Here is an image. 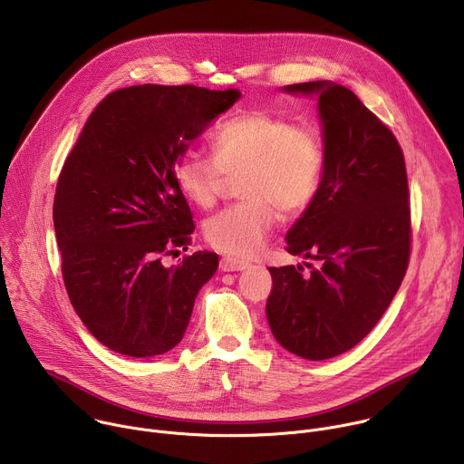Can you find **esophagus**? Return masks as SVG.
<instances>
[{
  "mask_svg": "<svg viewBox=\"0 0 464 464\" xmlns=\"http://www.w3.org/2000/svg\"><path fill=\"white\" fill-rule=\"evenodd\" d=\"M246 268H249V262L237 260V258H231V256L220 258V270L222 272H244Z\"/></svg>",
  "mask_w": 464,
  "mask_h": 464,
  "instance_id": "34e87169",
  "label": "esophagus"
}]
</instances>
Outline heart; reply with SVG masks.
I'll list each match as a JSON object with an SVG mask.
<instances>
[{
  "label": "heart",
  "mask_w": 464,
  "mask_h": 464,
  "mask_svg": "<svg viewBox=\"0 0 464 464\" xmlns=\"http://www.w3.org/2000/svg\"><path fill=\"white\" fill-rule=\"evenodd\" d=\"M213 152H183L174 165L179 190L198 208H211L227 174H242L246 202L206 222V240L218 251L247 258L266 244L277 209L303 211L317 192L324 152L317 131L286 117L247 110L222 121L213 134Z\"/></svg>",
  "instance_id": "heart-1"
}]
</instances>
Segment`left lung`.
<instances>
[{
	"label": "left lung",
	"mask_w": 464,
	"mask_h": 464,
	"mask_svg": "<svg viewBox=\"0 0 464 464\" xmlns=\"http://www.w3.org/2000/svg\"><path fill=\"white\" fill-rule=\"evenodd\" d=\"M317 97L324 167L312 202L286 233L292 255L319 260L268 268L266 317L292 354L319 362L358 345L380 321L408 270L411 222L404 154L392 131L345 86L281 88Z\"/></svg>",
	"instance_id": "1"
}]
</instances>
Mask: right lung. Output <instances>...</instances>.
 <instances>
[{"instance_id":"add662e5","label":"right lung","mask_w":464,"mask_h":464,"mask_svg":"<svg viewBox=\"0 0 464 464\" xmlns=\"http://www.w3.org/2000/svg\"><path fill=\"white\" fill-rule=\"evenodd\" d=\"M240 92L143 84L110 93L65 160L53 204L70 301L108 349L152 358L174 349L218 255L187 251L192 213L174 178L178 158Z\"/></svg>"}]
</instances>
